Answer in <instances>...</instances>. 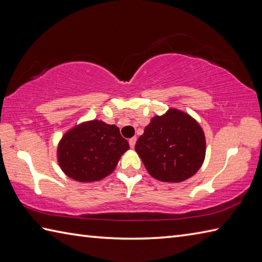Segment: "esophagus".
I'll use <instances>...</instances> for the list:
<instances>
[{
    "instance_id": "esophagus-1",
    "label": "esophagus",
    "mask_w": 262,
    "mask_h": 262,
    "mask_svg": "<svg viewBox=\"0 0 262 262\" xmlns=\"http://www.w3.org/2000/svg\"><path fill=\"white\" fill-rule=\"evenodd\" d=\"M128 143H129V146L133 148L135 146V144H136V137H132L129 141H128Z\"/></svg>"
}]
</instances>
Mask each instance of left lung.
<instances>
[{"label":"left lung","mask_w":262,"mask_h":262,"mask_svg":"<svg viewBox=\"0 0 262 262\" xmlns=\"http://www.w3.org/2000/svg\"><path fill=\"white\" fill-rule=\"evenodd\" d=\"M135 151L148 173L164 182H181L202 166L205 135L198 122L186 113L170 109L155 116L140 136Z\"/></svg>","instance_id":"left-lung-1"}]
</instances>
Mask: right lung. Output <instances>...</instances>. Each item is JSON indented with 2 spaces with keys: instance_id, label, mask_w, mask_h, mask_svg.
I'll return each mask as SVG.
<instances>
[{
  "instance_id": "add662e5",
  "label": "right lung",
  "mask_w": 262,
  "mask_h": 262,
  "mask_svg": "<svg viewBox=\"0 0 262 262\" xmlns=\"http://www.w3.org/2000/svg\"><path fill=\"white\" fill-rule=\"evenodd\" d=\"M129 148L116 125L92 120L66 133L58 144V163L64 173L80 182L103 179Z\"/></svg>"
}]
</instances>
